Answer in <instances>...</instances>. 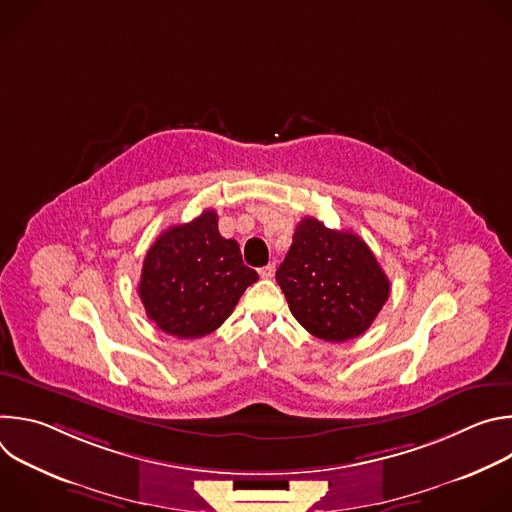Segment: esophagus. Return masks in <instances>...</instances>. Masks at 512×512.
Wrapping results in <instances>:
<instances>
[{"label":"esophagus","mask_w":512,"mask_h":512,"mask_svg":"<svg viewBox=\"0 0 512 512\" xmlns=\"http://www.w3.org/2000/svg\"><path fill=\"white\" fill-rule=\"evenodd\" d=\"M259 275H261L263 279H271V277L275 275V263H269V265L261 267V269H259Z\"/></svg>","instance_id":"34e87169"}]
</instances>
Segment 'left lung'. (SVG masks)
<instances>
[{
    "instance_id": "8db88e82",
    "label": "left lung",
    "mask_w": 512,
    "mask_h": 512,
    "mask_svg": "<svg viewBox=\"0 0 512 512\" xmlns=\"http://www.w3.org/2000/svg\"><path fill=\"white\" fill-rule=\"evenodd\" d=\"M275 279L294 318L316 338L346 342L367 332L391 283L358 235L306 216Z\"/></svg>"
}]
</instances>
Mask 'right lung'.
Listing matches in <instances>:
<instances>
[{
	"label": "right lung",
	"mask_w": 512,
	"mask_h": 512,
	"mask_svg": "<svg viewBox=\"0 0 512 512\" xmlns=\"http://www.w3.org/2000/svg\"><path fill=\"white\" fill-rule=\"evenodd\" d=\"M259 279L239 243L218 233V216L204 210L194 221L166 229L143 259L137 294L145 314L176 338L214 332Z\"/></svg>",
	"instance_id": "right-lung-1"
}]
</instances>
